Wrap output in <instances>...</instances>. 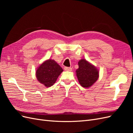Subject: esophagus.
<instances>
[{
  "label": "esophagus",
  "instance_id": "1",
  "mask_svg": "<svg viewBox=\"0 0 133 133\" xmlns=\"http://www.w3.org/2000/svg\"><path fill=\"white\" fill-rule=\"evenodd\" d=\"M64 70L65 71H71L72 68L70 67H64Z\"/></svg>",
  "mask_w": 133,
  "mask_h": 133
}]
</instances>
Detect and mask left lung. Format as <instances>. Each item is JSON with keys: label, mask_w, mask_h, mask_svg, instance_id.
<instances>
[{"label": "left lung", "mask_w": 133, "mask_h": 133, "mask_svg": "<svg viewBox=\"0 0 133 133\" xmlns=\"http://www.w3.org/2000/svg\"><path fill=\"white\" fill-rule=\"evenodd\" d=\"M78 65L79 68L76 70V75L79 83L84 88L90 87L98 79V69L84 59L79 60Z\"/></svg>", "instance_id": "left-lung-1"}]
</instances>
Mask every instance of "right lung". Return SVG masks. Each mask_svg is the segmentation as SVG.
Here are the masks:
<instances>
[{
    "label": "right lung",
    "mask_w": 133,
    "mask_h": 133,
    "mask_svg": "<svg viewBox=\"0 0 133 133\" xmlns=\"http://www.w3.org/2000/svg\"><path fill=\"white\" fill-rule=\"evenodd\" d=\"M63 69L55 60H45L36 70V77L38 82L46 87H50L57 81Z\"/></svg>",
    "instance_id": "1"
}]
</instances>
